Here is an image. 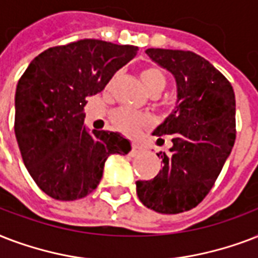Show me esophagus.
<instances>
[{
  "instance_id": "1",
  "label": "esophagus",
  "mask_w": 258,
  "mask_h": 258,
  "mask_svg": "<svg viewBox=\"0 0 258 258\" xmlns=\"http://www.w3.org/2000/svg\"><path fill=\"white\" fill-rule=\"evenodd\" d=\"M141 152H144V148L141 147V145H139V144H132V148H131L132 156H136V155H139V153H141Z\"/></svg>"
}]
</instances>
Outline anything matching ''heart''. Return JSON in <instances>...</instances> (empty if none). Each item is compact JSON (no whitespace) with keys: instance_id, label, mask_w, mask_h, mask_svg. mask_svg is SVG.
Instances as JSON below:
<instances>
[{"instance_id":"b5f03b06","label":"heart","mask_w":258,"mask_h":258,"mask_svg":"<svg viewBox=\"0 0 258 258\" xmlns=\"http://www.w3.org/2000/svg\"><path fill=\"white\" fill-rule=\"evenodd\" d=\"M141 81L149 93H160L165 86V77L156 66H148L141 70ZM113 125L118 132L126 136H136L144 127L152 125V117L145 113L119 107L111 114Z\"/></svg>"}]
</instances>
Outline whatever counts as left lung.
Instances as JSON below:
<instances>
[{
	"label": "left lung",
	"mask_w": 258,
	"mask_h": 258,
	"mask_svg": "<svg viewBox=\"0 0 258 258\" xmlns=\"http://www.w3.org/2000/svg\"><path fill=\"white\" fill-rule=\"evenodd\" d=\"M152 60L173 74L177 105L155 136H172L163 168L139 180L137 195L148 209L177 214L197 207L210 192L235 141V97L230 82L191 51L148 48ZM161 140V139H159Z\"/></svg>",
	"instance_id": "left-lung-1"
}]
</instances>
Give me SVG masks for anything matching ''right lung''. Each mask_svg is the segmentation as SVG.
<instances>
[{
  "mask_svg": "<svg viewBox=\"0 0 258 258\" xmlns=\"http://www.w3.org/2000/svg\"><path fill=\"white\" fill-rule=\"evenodd\" d=\"M135 45L83 39L36 56L16 89L15 133L28 172L56 201H77L97 188L110 155H126L119 133L85 122L87 97L105 89L137 55Z\"/></svg>",
  "mask_w": 258,
  "mask_h": 258,
  "instance_id": "add662e5",
  "label": "right lung"
}]
</instances>
